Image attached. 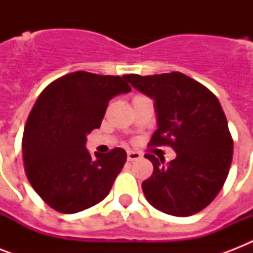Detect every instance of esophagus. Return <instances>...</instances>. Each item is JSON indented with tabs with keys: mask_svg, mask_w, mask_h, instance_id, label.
<instances>
[{
	"mask_svg": "<svg viewBox=\"0 0 253 253\" xmlns=\"http://www.w3.org/2000/svg\"><path fill=\"white\" fill-rule=\"evenodd\" d=\"M138 159H142L140 152H136V151H128L127 152V160L128 162H134V160H138Z\"/></svg>",
	"mask_w": 253,
	"mask_h": 253,
	"instance_id": "1",
	"label": "esophagus"
}]
</instances>
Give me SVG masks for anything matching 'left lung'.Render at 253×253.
I'll return each mask as SVG.
<instances>
[{
    "label": "left lung",
    "mask_w": 253,
    "mask_h": 253,
    "mask_svg": "<svg viewBox=\"0 0 253 253\" xmlns=\"http://www.w3.org/2000/svg\"><path fill=\"white\" fill-rule=\"evenodd\" d=\"M125 79L155 101L159 128L148 146H169L177 154L169 164L144 155L154 164L152 176L142 184L147 201L169 215L189 216L204 210L223 188L234 151L218 98L181 72Z\"/></svg>",
    "instance_id": "8db88e82"
}]
</instances>
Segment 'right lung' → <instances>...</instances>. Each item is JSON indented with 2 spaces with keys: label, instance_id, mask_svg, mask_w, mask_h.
<instances>
[{
  "label": "right lung",
  "instance_id": "1",
  "mask_svg": "<svg viewBox=\"0 0 253 253\" xmlns=\"http://www.w3.org/2000/svg\"><path fill=\"white\" fill-rule=\"evenodd\" d=\"M125 76L77 71L52 81L34 103L22 151L27 180L49 208L63 214L83 211L109 194L126 163L114 148L91 156L86 135L98 128L114 95L128 93Z\"/></svg>",
  "mask_w": 253,
  "mask_h": 253
}]
</instances>
